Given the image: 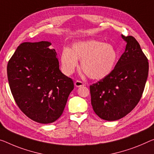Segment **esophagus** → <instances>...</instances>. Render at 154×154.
Wrapping results in <instances>:
<instances>
[{
	"mask_svg": "<svg viewBox=\"0 0 154 154\" xmlns=\"http://www.w3.org/2000/svg\"><path fill=\"white\" fill-rule=\"evenodd\" d=\"M74 85H75V86L77 87L83 86V85H84L83 82H82V81H80V80H76V81L74 82Z\"/></svg>",
	"mask_w": 154,
	"mask_h": 154,
	"instance_id": "obj_1",
	"label": "esophagus"
}]
</instances>
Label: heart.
Wrapping results in <instances>:
<instances>
[{"label": "heart", "mask_w": 154, "mask_h": 154, "mask_svg": "<svg viewBox=\"0 0 154 154\" xmlns=\"http://www.w3.org/2000/svg\"><path fill=\"white\" fill-rule=\"evenodd\" d=\"M118 54L113 45L97 40L75 42L70 49H64L60 56L63 72L72 74L81 60L82 70L92 79H101L112 72Z\"/></svg>", "instance_id": "heart-1"}]
</instances>
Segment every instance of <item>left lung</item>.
Listing matches in <instances>:
<instances>
[{"label": "left lung", "mask_w": 154, "mask_h": 154, "mask_svg": "<svg viewBox=\"0 0 154 154\" xmlns=\"http://www.w3.org/2000/svg\"><path fill=\"white\" fill-rule=\"evenodd\" d=\"M125 52L114 69L90 85L94 112L102 119L113 121L123 118L139 103L149 73L148 59L134 37L125 36Z\"/></svg>", "instance_id": "obj_1"}]
</instances>
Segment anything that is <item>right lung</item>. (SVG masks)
<instances>
[{
	"label": "right lung",
	"mask_w": 154,
	"mask_h": 154,
	"mask_svg": "<svg viewBox=\"0 0 154 154\" xmlns=\"http://www.w3.org/2000/svg\"><path fill=\"white\" fill-rule=\"evenodd\" d=\"M47 41L23 42L9 59L7 72L9 87L20 109L39 123H51L62 115L72 79L59 69L55 49Z\"/></svg>",
	"instance_id": "obj_1"
}]
</instances>
